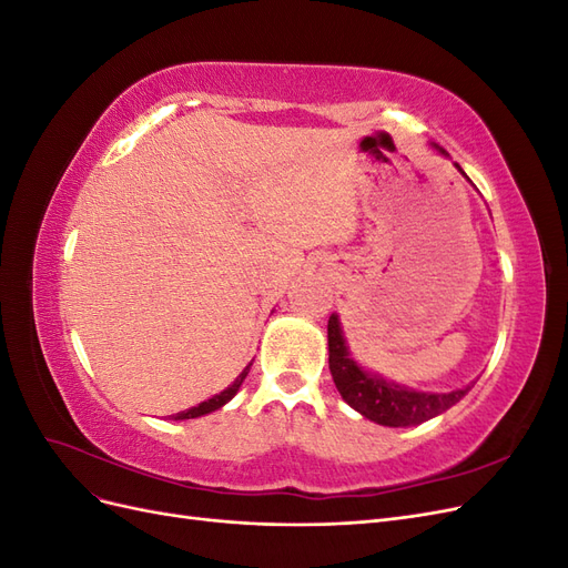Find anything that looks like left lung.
Wrapping results in <instances>:
<instances>
[{
	"label": "left lung",
	"instance_id": "obj_1",
	"mask_svg": "<svg viewBox=\"0 0 568 568\" xmlns=\"http://www.w3.org/2000/svg\"><path fill=\"white\" fill-rule=\"evenodd\" d=\"M432 146L440 153V156H448V151L440 149L438 144H432ZM455 168L464 178H467V173H464L457 163ZM326 341H329V369L341 398L374 424L393 426V428L417 426L422 422L443 415L445 409H450L476 384L471 382L467 386L448 390V393H428V390H417V388L384 379L382 374L365 369L353 357L336 313L329 317V324H326Z\"/></svg>",
	"mask_w": 568,
	"mask_h": 568
}]
</instances>
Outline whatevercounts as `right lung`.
Wrapping results in <instances>:
<instances>
[{
  "instance_id": "1",
  "label": "right lung",
  "mask_w": 568,
  "mask_h": 568,
  "mask_svg": "<svg viewBox=\"0 0 568 568\" xmlns=\"http://www.w3.org/2000/svg\"><path fill=\"white\" fill-rule=\"evenodd\" d=\"M251 365L253 363H248L244 369H242V374L236 376V379L225 388V390H220V393H215L213 398H209V400H203V403H199L196 407H189V409H184V412H178V415H170V419L173 422H184V419H196V417H203V415H211V412H215V409H220V407H225L234 395H236V390L242 388V384H244V379L248 376V369H251Z\"/></svg>"
}]
</instances>
